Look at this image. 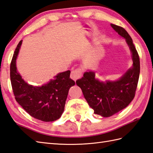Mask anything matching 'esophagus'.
<instances>
[{
  "instance_id": "esophagus-1",
  "label": "esophagus",
  "mask_w": 153,
  "mask_h": 153,
  "mask_svg": "<svg viewBox=\"0 0 153 153\" xmlns=\"http://www.w3.org/2000/svg\"><path fill=\"white\" fill-rule=\"evenodd\" d=\"M82 74V70L80 68H77L76 69L72 71L71 73L70 77L71 79H73V80L76 81V80L80 79L81 77Z\"/></svg>"
}]
</instances>
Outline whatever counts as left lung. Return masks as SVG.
I'll list each match as a JSON object with an SVG mask.
<instances>
[{"mask_svg": "<svg viewBox=\"0 0 153 153\" xmlns=\"http://www.w3.org/2000/svg\"><path fill=\"white\" fill-rule=\"evenodd\" d=\"M110 25L125 39L131 51L132 67L115 81H100L96 78L95 72L89 71L85 72L83 77L76 82L94 113L105 117H110L125 108L133 100L140 71L139 55L131 37L123 27L114 24Z\"/></svg>", "mask_w": 153, "mask_h": 153, "instance_id": "1", "label": "left lung"}]
</instances>
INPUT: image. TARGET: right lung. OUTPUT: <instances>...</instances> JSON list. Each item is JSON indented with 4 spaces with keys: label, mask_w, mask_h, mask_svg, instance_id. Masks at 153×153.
Masks as SVG:
<instances>
[{
    "label": "right lung",
    "mask_w": 153,
    "mask_h": 153,
    "mask_svg": "<svg viewBox=\"0 0 153 153\" xmlns=\"http://www.w3.org/2000/svg\"><path fill=\"white\" fill-rule=\"evenodd\" d=\"M22 40L15 50L10 64V80L13 94L19 105L37 120L54 121L62 116L70 88L75 82L70 79L69 70L59 73L42 86L28 84L17 72L16 59Z\"/></svg>",
    "instance_id": "1"
}]
</instances>
